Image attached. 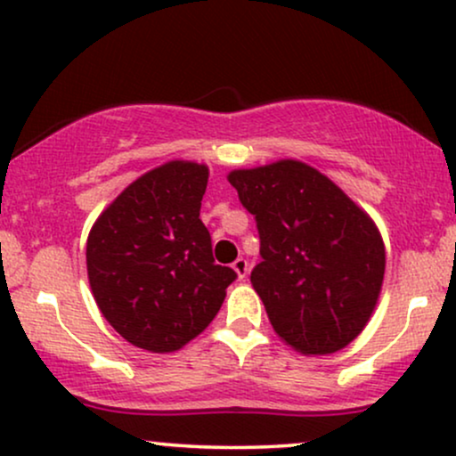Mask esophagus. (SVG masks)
Instances as JSON below:
<instances>
[{"instance_id":"obj_1","label":"esophagus","mask_w":456,"mask_h":456,"mask_svg":"<svg viewBox=\"0 0 456 456\" xmlns=\"http://www.w3.org/2000/svg\"><path fill=\"white\" fill-rule=\"evenodd\" d=\"M232 267H233V271H235V273H238V278H240V280H244V278H246V275H248V261H246V258H244V256L235 258V261H233V265H232Z\"/></svg>"}]
</instances>
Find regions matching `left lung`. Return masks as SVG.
<instances>
[{
	"label": "left lung",
	"mask_w": 456,
	"mask_h": 456,
	"mask_svg": "<svg viewBox=\"0 0 456 456\" xmlns=\"http://www.w3.org/2000/svg\"><path fill=\"white\" fill-rule=\"evenodd\" d=\"M227 181L256 218L263 261L250 281L275 334L303 355L347 347L385 275V244L368 212L298 159L232 170Z\"/></svg>",
	"instance_id": "left-lung-1"
}]
</instances>
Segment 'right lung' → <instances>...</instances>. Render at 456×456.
Returning <instances> with one entry per match:
<instances>
[{
  "label": "right lung",
  "mask_w": 456,
  "mask_h": 456,
  "mask_svg": "<svg viewBox=\"0 0 456 456\" xmlns=\"http://www.w3.org/2000/svg\"><path fill=\"white\" fill-rule=\"evenodd\" d=\"M208 166L172 159L130 183L92 224L86 265L94 301L126 341L183 349L221 309L232 267L215 265L200 218Z\"/></svg>",
  "instance_id": "right-lung-1"
}]
</instances>
